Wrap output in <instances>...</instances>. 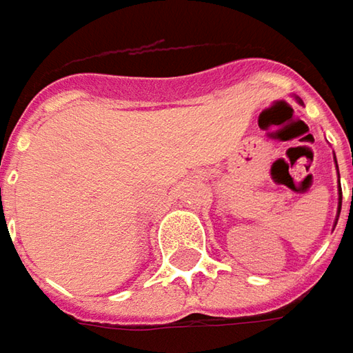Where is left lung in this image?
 <instances>
[{"instance_id":"1","label":"left lung","mask_w":353,"mask_h":353,"mask_svg":"<svg viewBox=\"0 0 353 353\" xmlns=\"http://www.w3.org/2000/svg\"><path fill=\"white\" fill-rule=\"evenodd\" d=\"M296 102L303 103L299 98H296ZM334 161H336V157H334ZM336 169H338V163H336ZM352 204H353V196H352ZM340 210H342V186H340V172H338V216H336V224H338V218H340Z\"/></svg>"}]
</instances>
